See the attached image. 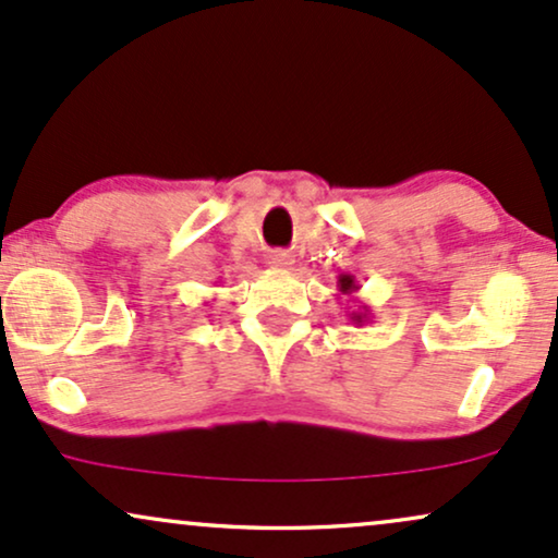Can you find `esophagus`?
Returning <instances> with one entry per match:
<instances>
[{
    "label": "esophagus",
    "instance_id": "34e87169",
    "mask_svg": "<svg viewBox=\"0 0 558 558\" xmlns=\"http://www.w3.org/2000/svg\"><path fill=\"white\" fill-rule=\"evenodd\" d=\"M268 266L271 268H277V271H290V268L294 266V258L290 253H284V251H277V253H271L268 255Z\"/></svg>",
    "mask_w": 558,
    "mask_h": 558
}]
</instances>
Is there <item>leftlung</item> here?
Listing matches in <instances>:
<instances>
[{"mask_svg": "<svg viewBox=\"0 0 558 558\" xmlns=\"http://www.w3.org/2000/svg\"><path fill=\"white\" fill-rule=\"evenodd\" d=\"M339 292L342 294H352V292H357L360 290V284L355 281V277H352V274H342V277H339ZM368 307H363V311H352L350 313V320L352 324H357V326H363L365 320H368Z\"/></svg>", "mask_w": 558, "mask_h": 558, "instance_id": "1", "label": "left lung"}]
</instances>
